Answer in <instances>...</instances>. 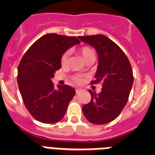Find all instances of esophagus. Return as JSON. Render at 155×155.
<instances>
[{"label": "esophagus", "instance_id": "34e87169", "mask_svg": "<svg viewBox=\"0 0 155 155\" xmlns=\"http://www.w3.org/2000/svg\"><path fill=\"white\" fill-rule=\"evenodd\" d=\"M75 91H76V93H79L81 91V89L78 87V88H76V89H75Z\"/></svg>", "mask_w": 155, "mask_h": 155}]
</instances>
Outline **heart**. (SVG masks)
Segmentation results:
<instances>
[{
  "label": "heart",
  "instance_id": "obj_1",
  "mask_svg": "<svg viewBox=\"0 0 155 155\" xmlns=\"http://www.w3.org/2000/svg\"><path fill=\"white\" fill-rule=\"evenodd\" d=\"M78 52L80 53L81 55L82 56L83 59H84L85 62L95 59V53H94V50L91 49L89 46H83L81 47L78 50ZM68 60H69V53L68 52H65L62 54L61 59V65L63 67L68 65ZM72 80L76 83V84H81L83 82V77L81 75H75L72 78Z\"/></svg>",
  "mask_w": 155,
  "mask_h": 155
}]
</instances>
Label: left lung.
Instances as JSON below:
<instances>
[{
  "label": "left lung",
  "mask_w": 155,
  "mask_h": 155,
  "mask_svg": "<svg viewBox=\"0 0 155 155\" xmlns=\"http://www.w3.org/2000/svg\"><path fill=\"white\" fill-rule=\"evenodd\" d=\"M95 49L98 65L95 79L91 84L102 83V91L89 90L91 100L83 105L85 118L94 124L112 122L120 114L128 101L134 83L130 63L124 52L113 41L103 35L79 36Z\"/></svg>",
  "instance_id": "8db88e82"
}]
</instances>
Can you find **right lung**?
<instances>
[{
    "label": "right lung",
    "instance_id": "right-lung-1",
    "mask_svg": "<svg viewBox=\"0 0 155 155\" xmlns=\"http://www.w3.org/2000/svg\"><path fill=\"white\" fill-rule=\"evenodd\" d=\"M80 42L77 37L46 34L21 58L18 68L19 91L26 109L38 121L55 124L64 118L75 89L67 84L55 89L51 79L61 68L63 53Z\"/></svg>",
    "mask_w": 155,
    "mask_h": 155
}]
</instances>
